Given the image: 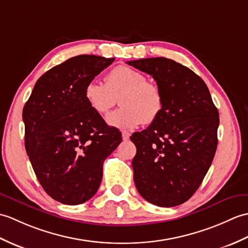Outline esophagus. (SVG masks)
I'll use <instances>...</instances> for the list:
<instances>
[{"label": "esophagus", "mask_w": 248, "mask_h": 248, "mask_svg": "<svg viewBox=\"0 0 248 248\" xmlns=\"http://www.w3.org/2000/svg\"><path fill=\"white\" fill-rule=\"evenodd\" d=\"M129 136H130V134L126 133V131H123V133H122V138H123L124 141H127L129 139Z\"/></svg>", "instance_id": "1"}]
</instances>
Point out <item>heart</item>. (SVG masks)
Masks as SVG:
<instances>
[{
	"instance_id": "obj_1",
	"label": "heart",
	"mask_w": 248,
	"mask_h": 248,
	"mask_svg": "<svg viewBox=\"0 0 248 248\" xmlns=\"http://www.w3.org/2000/svg\"><path fill=\"white\" fill-rule=\"evenodd\" d=\"M85 100L98 114H105L119 97L121 108L110 113L107 123L112 127L130 130L142 123L151 124L160 114L163 97L160 88L147 81L140 71L118 65L106 75L105 84L92 80L84 91Z\"/></svg>"
}]
</instances>
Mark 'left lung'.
Returning <instances> with one entry per match:
<instances>
[{"instance_id": "8db88e82", "label": "left lung", "mask_w": 248, "mask_h": 248, "mask_svg": "<svg viewBox=\"0 0 248 248\" xmlns=\"http://www.w3.org/2000/svg\"><path fill=\"white\" fill-rule=\"evenodd\" d=\"M127 63L152 75L163 97L159 117L130 137L137 147L136 188L154 205L178 206L195 193L211 166L218 111L205 81L185 65L164 57Z\"/></svg>"}]
</instances>
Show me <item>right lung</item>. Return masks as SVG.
I'll return each instance as SVG.
<instances>
[{"instance_id":"right-lung-1","label":"right lung","mask_w":248,"mask_h":248,"mask_svg":"<svg viewBox=\"0 0 248 248\" xmlns=\"http://www.w3.org/2000/svg\"><path fill=\"white\" fill-rule=\"evenodd\" d=\"M114 62L79 55L37 80L22 118L25 148L42 188L64 205H79L100 188L103 163L122 141L85 100L88 82Z\"/></svg>"}]
</instances>
